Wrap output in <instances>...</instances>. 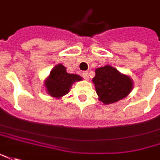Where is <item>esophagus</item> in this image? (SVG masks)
Segmentation results:
<instances>
[{
  "mask_svg": "<svg viewBox=\"0 0 160 160\" xmlns=\"http://www.w3.org/2000/svg\"><path fill=\"white\" fill-rule=\"evenodd\" d=\"M82 78H84L85 80H89V78H90V77H89V72L88 71H84V72H82Z\"/></svg>",
  "mask_w": 160,
  "mask_h": 160,
  "instance_id": "1",
  "label": "esophagus"
}]
</instances>
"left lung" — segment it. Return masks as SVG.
Here are the masks:
<instances>
[{
	"mask_svg": "<svg viewBox=\"0 0 160 160\" xmlns=\"http://www.w3.org/2000/svg\"><path fill=\"white\" fill-rule=\"evenodd\" d=\"M92 82L99 100L105 104L116 103L127 97L133 88L130 77L120 73L112 66L106 65L95 70Z\"/></svg>",
	"mask_w": 160,
	"mask_h": 160,
	"instance_id": "1",
	"label": "left lung"
}]
</instances>
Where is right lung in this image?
<instances>
[{
  "instance_id": "add662e5",
  "label": "right lung",
  "mask_w": 160,
  "mask_h": 160,
  "mask_svg": "<svg viewBox=\"0 0 160 160\" xmlns=\"http://www.w3.org/2000/svg\"><path fill=\"white\" fill-rule=\"evenodd\" d=\"M82 78L76 74H69L66 71L64 66L59 63L50 71L48 78L45 80L44 86L47 93L53 98H60L68 94L71 85L75 82L81 81Z\"/></svg>"
}]
</instances>
